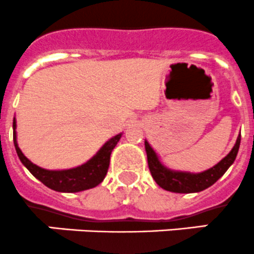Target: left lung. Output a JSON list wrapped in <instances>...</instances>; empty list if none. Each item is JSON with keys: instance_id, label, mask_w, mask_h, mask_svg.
<instances>
[{"instance_id": "obj_1", "label": "left lung", "mask_w": 254, "mask_h": 254, "mask_svg": "<svg viewBox=\"0 0 254 254\" xmlns=\"http://www.w3.org/2000/svg\"><path fill=\"white\" fill-rule=\"evenodd\" d=\"M241 134L238 135L236 144L231 149V152L223 158L222 160L213 165L210 169L201 173H190L173 170L162 164L157 153L154 152L149 143L144 140L145 152H147L148 167L150 174L160 188L167 191L179 192V194H190V192H199L207 189L215 184L221 177L226 173V170L233 164L240 149Z\"/></svg>"}]
</instances>
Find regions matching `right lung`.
I'll list each match as a JSON object with an SVG mask.
<instances>
[{
    "instance_id": "add662e5",
    "label": "right lung",
    "mask_w": 254,
    "mask_h": 254,
    "mask_svg": "<svg viewBox=\"0 0 254 254\" xmlns=\"http://www.w3.org/2000/svg\"><path fill=\"white\" fill-rule=\"evenodd\" d=\"M121 137L122 133H119L111 139L107 140L100 148L99 152L91 159L87 160L85 164L71 168V169L48 170L33 164L19 149L16 134V120H13V143L22 164L45 187L59 192H79L82 190L92 189V188L97 187L100 183H102V180L106 177L107 170H109L110 157H111L112 150L116 147L117 142Z\"/></svg>"
}]
</instances>
